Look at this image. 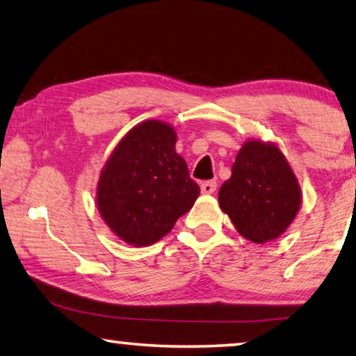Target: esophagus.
<instances>
[{"label":"esophagus","mask_w":356,"mask_h":356,"mask_svg":"<svg viewBox=\"0 0 356 356\" xmlns=\"http://www.w3.org/2000/svg\"><path fill=\"white\" fill-rule=\"evenodd\" d=\"M216 188H217V182H216V180H208V182L201 184V193H204V195L214 193Z\"/></svg>","instance_id":"obj_1"}]
</instances>
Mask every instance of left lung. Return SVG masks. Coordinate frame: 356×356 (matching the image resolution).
<instances>
[{
	"label": "left lung",
	"mask_w": 356,
	"mask_h": 356,
	"mask_svg": "<svg viewBox=\"0 0 356 356\" xmlns=\"http://www.w3.org/2000/svg\"><path fill=\"white\" fill-rule=\"evenodd\" d=\"M302 204L296 174L277 144L246 140L236 153L232 177L219 190L220 209L236 232L252 243L277 240Z\"/></svg>",
	"instance_id": "1"
}]
</instances>
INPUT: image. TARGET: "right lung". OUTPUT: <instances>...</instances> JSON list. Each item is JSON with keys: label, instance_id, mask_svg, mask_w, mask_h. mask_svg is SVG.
<instances>
[{"label": "right lung", "instance_id": "add662e5", "mask_svg": "<svg viewBox=\"0 0 356 356\" xmlns=\"http://www.w3.org/2000/svg\"><path fill=\"white\" fill-rule=\"evenodd\" d=\"M171 124L147 120L127 132L111 152L97 182V209L120 240L150 246L193 208L200 187L176 152Z\"/></svg>", "mask_w": 356, "mask_h": 356}]
</instances>
